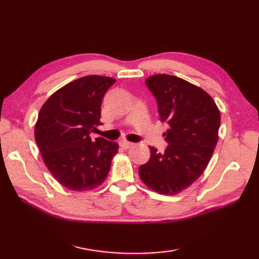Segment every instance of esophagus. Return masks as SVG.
<instances>
[{"mask_svg":"<svg viewBox=\"0 0 259 259\" xmlns=\"http://www.w3.org/2000/svg\"><path fill=\"white\" fill-rule=\"evenodd\" d=\"M120 146L123 148V149H129L134 146L133 142H129V141H120Z\"/></svg>","mask_w":259,"mask_h":259,"instance_id":"1","label":"esophagus"}]
</instances>
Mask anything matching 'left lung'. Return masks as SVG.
<instances>
[{"label": "left lung", "instance_id": "8db88e82", "mask_svg": "<svg viewBox=\"0 0 259 259\" xmlns=\"http://www.w3.org/2000/svg\"><path fill=\"white\" fill-rule=\"evenodd\" d=\"M157 99L168 147L163 153L150 147V159L139 167L147 187L175 196L194 184L207 168L218 141L221 112L208 93L190 82L169 74L151 75L146 81Z\"/></svg>", "mask_w": 259, "mask_h": 259}]
</instances>
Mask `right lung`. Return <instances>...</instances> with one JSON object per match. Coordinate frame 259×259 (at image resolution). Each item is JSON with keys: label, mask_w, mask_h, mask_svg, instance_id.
Wrapping results in <instances>:
<instances>
[{"label": "right lung", "mask_w": 259, "mask_h": 259, "mask_svg": "<svg viewBox=\"0 0 259 259\" xmlns=\"http://www.w3.org/2000/svg\"><path fill=\"white\" fill-rule=\"evenodd\" d=\"M114 82L110 76H82L54 92L38 112V150L53 177L70 190L89 191L102 185L118 152L117 142L90 137L101 124L102 99Z\"/></svg>", "instance_id": "obj_1"}]
</instances>
